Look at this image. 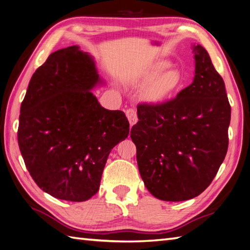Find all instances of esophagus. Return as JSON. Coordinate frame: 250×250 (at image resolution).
Returning a JSON list of instances; mask_svg holds the SVG:
<instances>
[{
  "label": "esophagus",
  "instance_id": "34e87169",
  "mask_svg": "<svg viewBox=\"0 0 250 250\" xmlns=\"http://www.w3.org/2000/svg\"><path fill=\"white\" fill-rule=\"evenodd\" d=\"M125 115L127 119H129V123H130V125L133 126L136 123H137V115H136V109L134 108H129L126 109L125 112Z\"/></svg>",
  "mask_w": 250,
  "mask_h": 250
}]
</instances>
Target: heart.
Here are the masks:
<instances>
[{
  "label": "heart",
  "instance_id": "heart-1",
  "mask_svg": "<svg viewBox=\"0 0 250 250\" xmlns=\"http://www.w3.org/2000/svg\"><path fill=\"white\" fill-rule=\"evenodd\" d=\"M166 60H158L133 73L129 83L144 88V99L150 104H160L177 96L183 87L182 74Z\"/></svg>",
  "mask_w": 250,
  "mask_h": 250
}]
</instances>
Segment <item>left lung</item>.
Segmentation results:
<instances>
[{
	"label": "left lung",
	"instance_id": "left-lung-1",
	"mask_svg": "<svg viewBox=\"0 0 250 250\" xmlns=\"http://www.w3.org/2000/svg\"><path fill=\"white\" fill-rule=\"evenodd\" d=\"M191 50V84L169 102L138 105V121L131 129L145 187L164 201L200 195L216 176L228 149L231 107L224 80L204 46L193 43Z\"/></svg>",
	"mask_w": 250,
	"mask_h": 250
}]
</instances>
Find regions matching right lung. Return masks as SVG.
<instances>
[{
  "mask_svg": "<svg viewBox=\"0 0 250 250\" xmlns=\"http://www.w3.org/2000/svg\"><path fill=\"white\" fill-rule=\"evenodd\" d=\"M104 84L94 57L78 45L50 54L28 84L19 148L34 181L57 199L91 198L109 152L129 135L125 113L104 108L91 92Z\"/></svg>",
  "mask_w": 250,
  "mask_h": 250,
  "instance_id": "add662e5",
  "label": "right lung"
}]
</instances>
